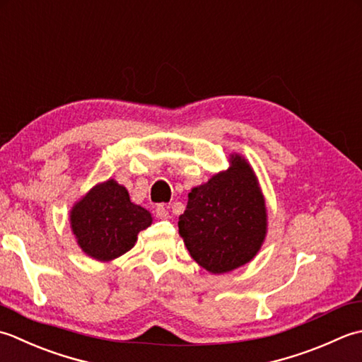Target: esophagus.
Wrapping results in <instances>:
<instances>
[{"label": "esophagus", "mask_w": 362, "mask_h": 362, "mask_svg": "<svg viewBox=\"0 0 362 362\" xmlns=\"http://www.w3.org/2000/svg\"><path fill=\"white\" fill-rule=\"evenodd\" d=\"M154 212H156V217L160 218V220L168 218V209H167L165 204H158L156 209H154Z\"/></svg>", "instance_id": "obj_1"}]
</instances>
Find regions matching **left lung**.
Listing matches in <instances>:
<instances>
[{
  "instance_id": "obj_1",
  "label": "left lung",
  "mask_w": 362,
  "mask_h": 362,
  "mask_svg": "<svg viewBox=\"0 0 362 362\" xmlns=\"http://www.w3.org/2000/svg\"><path fill=\"white\" fill-rule=\"evenodd\" d=\"M178 228L190 256L211 274H225L253 259L265 238L267 214L245 159L233 156L230 170L190 190Z\"/></svg>"
}]
</instances>
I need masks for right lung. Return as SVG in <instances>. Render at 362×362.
Masks as SVG:
<instances>
[{
  "label": "right lung",
  "mask_w": 362,
  "mask_h": 362,
  "mask_svg": "<svg viewBox=\"0 0 362 362\" xmlns=\"http://www.w3.org/2000/svg\"><path fill=\"white\" fill-rule=\"evenodd\" d=\"M71 230L93 259L110 261L134 247L151 214L131 203L128 190L114 180L95 186L71 211Z\"/></svg>",
  "instance_id": "obj_1"
}]
</instances>
